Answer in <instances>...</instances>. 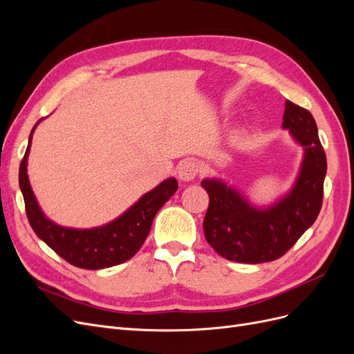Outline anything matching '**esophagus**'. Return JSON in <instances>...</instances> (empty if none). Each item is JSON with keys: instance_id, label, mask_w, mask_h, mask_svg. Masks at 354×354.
Returning <instances> with one entry per match:
<instances>
[{"instance_id": "obj_1", "label": "esophagus", "mask_w": 354, "mask_h": 354, "mask_svg": "<svg viewBox=\"0 0 354 354\" xmlns=\"http://www.w3.org/2000/svg\"><path fill=\"white\" fill-rule=\"evenodd\" d=\"M198 164L194 159H186L177 168V176L181 181H192L198 174Z\"/></svg>"}]
</instances>
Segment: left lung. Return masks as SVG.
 Masks as SVG:
<instances>
[{"label": "left lung", "instance_id": "left-lung-1", "mask_svg": "<svg viewBox=\"0 0 354 354\" xmlns=\"http://www.w3.org/2000/svg\"><path fill=\"white\" fill-rule=\"evenodd\" d=\"M283 130L304 149L303 162L291 190L269 207H257L221 178H203L209 196L203 218L208 243L223 259L266 263L282 257L316 221L324 199L326 155L313 115L285 102Z\"/></svg>", "mask_w": 354, "mask_h": 354}]
</instances>
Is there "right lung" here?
Here are the masks:
<instances>
[{
	"label": "right lung",
	"mask_w": 354,
	"mask_h": 354,
	"mask_svg": "<svg viewBox=\"0 0 354 354\" xmlns=\"http://www.w3.org/2000/svg\"><path fill=\"white\" fill-rule=\"evenodd\" d=\"M39 122L41 120L32 128L28 149L19 168V186L25 199L30 227L34 229L37 236L44 241L63 260L80 269L99 270L130 260L145 243L156 212L176 194L178 187L177 180L174 177L164 180L155 189L145 194L120 217L103 226L93 229L59 226L42 212L28 177V156L32 134Z\"/></svg>",
	"instance_id": "right-lung-1"
}]
</instances>
